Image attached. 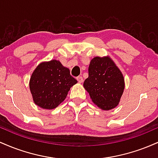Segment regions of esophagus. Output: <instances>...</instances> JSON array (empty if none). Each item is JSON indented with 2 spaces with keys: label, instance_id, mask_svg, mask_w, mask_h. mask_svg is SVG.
<instances>
[{
  "label": "esophagus",
  "instance_id": "34e87169",
  "mask_svg": "<svg viewBox=\"0 0 158 158\" xmlns=\"http://www.w3.org/2000/svg\"><path fill=\"white\" fill-rule=\"evenodd\" d=\"M77 81H79V83L83 82V78L81 77H77Z\"/></svg>",
  "mask_w": 158,
  "mask_h": 158
}]
</instances>
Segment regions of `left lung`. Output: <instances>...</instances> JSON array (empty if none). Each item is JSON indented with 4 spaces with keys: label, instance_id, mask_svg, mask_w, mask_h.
<instances>
[{
    "label": "left lung",
    "instance_id": "left-lung-1",
    "mask_svg": "<svg viewBox=\"0 0 158 158\" xmlns=\"http://www.w3.org/2000/svg\"><path fill=\"white\" fill-rule=\"evenodd\" d=\"M83 86L96 106L109 110L118 106L125 89V80L110 56H96L90 60L88 78Z\"/></svg>",
    "mask_w": 158,
    "mask_h": 158
}]
</instances>
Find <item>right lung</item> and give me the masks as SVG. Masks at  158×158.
I'll use <instances>...</instances> for the list:
<instances>
[{
	"label": "right lung",
	"mask_w": 158,
	"mask_h": 158,
	"mask_svg": "<svg viewBox=\"0 0 158 158\" xmlns=\"http://www.w3.org/2000/svg\"><path fill=\"white\" fill-rule=\"evenodd\" d=\"M77 80L59 61H43L36 67L30 79L33 102L43 109L52 110L64 100Z\"/></svg>",
	"instance_id": "obj_1"
}]
</instances>
